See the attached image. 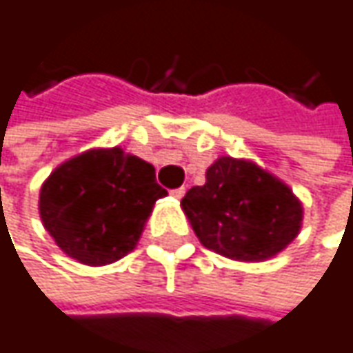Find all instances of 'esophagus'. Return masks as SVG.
<instances>
[{
	"label": "esophagus",
	"instance_id": "esophagus-1",
	"mask_svg": "<svg viewBox=\"0 0 353 353\" xmlns=\"http://www.w3.org/2000/svg\"><path fill=\"white\" fill-rule=\"evenodd\" d=\"M183 194H185V188H176V190H172V196H174V198H177V200H179Z\"/></svg>",
	"mask_w": 353,
	"mask_h": 353
}]
</instances>
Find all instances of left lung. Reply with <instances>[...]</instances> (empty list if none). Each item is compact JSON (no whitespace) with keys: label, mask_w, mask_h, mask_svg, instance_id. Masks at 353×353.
Segmentation results:
<instances>
[{"label":"left lung","mask_w":353,"mask_h":353,"mask_svg":"<svg viewBox=\"0 0 353 353\" xmlns=\"http://www.w3.org/2000/svg\"><path fill=\"white\" fill-rule=\"evenodd\" d=\"M200 243L235 261H265L290 245L303 227V202L280 177L249 159L219 157L204 185L181 198Z\"/></svg>","instance_id":"obj_1"}]
</instances>
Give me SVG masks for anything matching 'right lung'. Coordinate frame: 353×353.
<instances>
[{
    "instance_id": "right-lung-1",
    "label": "right lung",
    "mask_w": 353,
    "mask_h": 353,
    "mask_svg": "<svg viewBox=\"0 0 353 353\" xmlns=\"http://www.w3.org/2000/svg\"><path fill=\"white\" fill-rule=\"evenodd\" d=\"M163 196L168 192L145 159L120 147L90 149L63 161L44 179L38 212L63 253L98 268L137 247Z\"/></svg>"
}]
</instances>
